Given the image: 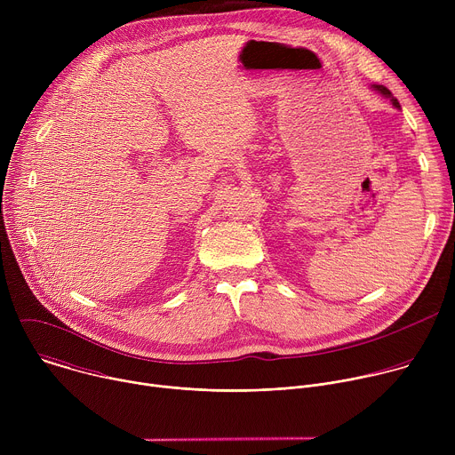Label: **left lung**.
I'll return each instance as SVG.
<instances>
[{
    "instance_id": "left-lung-1",
    "label": "left lung",
    "mask_w": 455,
    "mask_h": 455,
    "mask_svg": "<svg viewBox=\"0 0 455 455\" xmlns=\"http://www.w3.org/2000/svg\"><path fill=\"white\" fill-rule=\"evenodd\" d=\"M372 90H374V92H378L379 95H383L385 99H388V100H391L395 108H398V109L402 108V106H400V102H398V99H396V97H393V93H391V92H388V90H387L385 86H381V84H372Z\"/></svg>"
}]
</instances>
